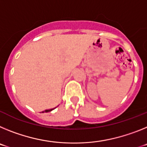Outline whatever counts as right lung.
<instances>
[{"label": "right lung", "mask_w": 147, "mask_h": 147, "mask_svg": "<svg viewBox=\"0 0 147 147\" xmlns=\"http://www.w3.org/2000/svg\"><path fill=\"white\" fill-rule=\"evenodd\" d=\"M54 110V109H51V110H45V111H42V113H44V112H50V111H51V110Z\"/></svg>", "instance_id": "add662e5"}]
</instances>
